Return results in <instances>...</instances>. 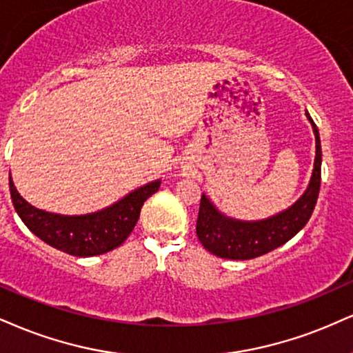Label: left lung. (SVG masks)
I'll use <instances>...</instances> for the list:
<instances>
[{
    "label": "left lung",
    "mask_w": 353,
    "mask_h": 353,
    "mask_svg": "<svg viewBox=\"0 0 353 353\" xmlns=\"http://www.w3.org/2000/svg\"><path fill=\"white\" fill-rule=\"evenodd\" d=\"M305 117L311 121L316 136V159L311 181L304 194L290 209L256 222H243L227 217L215 209L205 194H202L195 232L203 248L215 256L227 260H252L290 241L309 222L319 197L322 150L319 130L312 121L311 114L305 112Z\"/></svg>",
    "instance_id": "left-lung-1"
}]
</instances>
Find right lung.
Instances as JSON below:
<instances>
[{"mask_svg": "<svg viewBox=\"0 0 353 353\" xmlns=\"http://www.w3.org/2000/svg\"><path fill=\"white\" fill-rule=\"evenodd\" d=\"M161 181L148 182L113 205L93 214L61 215L36 209L21 197L10 174L12 205L24 225L42 241L74 256H95L120 246L133 232L144 201L158 192Z\"/></svg>", "mask_w": 353, "mask_h": 353, "instance_id": "add662e5", "label": "right lung"}]
</instances>
